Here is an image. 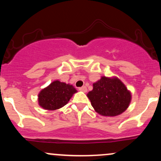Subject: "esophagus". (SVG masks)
I'll list each match as a JSON object with an SVG mask.
<instances>
[{
	"label": "esophagus",
	"mask_w": 161,
	"mask_h": 161,
	"mask_svg": "<svg viewBox=\"0 0 161 161\" xmlns=\"http://www.w3.org/2000/svg\"><path fill=\"white\" fill-rule=\"evenodd\" d=\"M79 91H81V92H87V88L86 86H82V87H81V88H79Z\"/></svg>",
	"instance_id": "1"
}]
</instances>
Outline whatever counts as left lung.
Here are the masks:
<instances>
[{
    "label": "left lung",
    "instance_id": "left-lung-1",
    "mask_svg": "<svg viewBox=\"0 0 161 161\" xmlns=\"http://www.w3.org/2000/svg\"><path fill=\"white\" fill-rule=\"evenodd\" d=\"M92 106L104 116L120 115L129 108L132 94L116 76L101 78L93 83V89L87 94Z\"/></svg>",
    "mask_w": 161,
    "mask_h": 161
}]
</instances>
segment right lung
Segmentation results:
<instances>
[{"label":"right lung","instance_id":"1","mask_svg":"<svg viewBox=\"0 0 161 161\" xmlns=\"http://www.w3.org/2000/svg\"><path fill=\"white\" fill-rule=\"evenodd\" d=\"M76 92L73 85L55 80L38 93V105L45 110H57L65 106Z\"/></svg>","mask_w":161,"mask_h":161}]
</instances>
